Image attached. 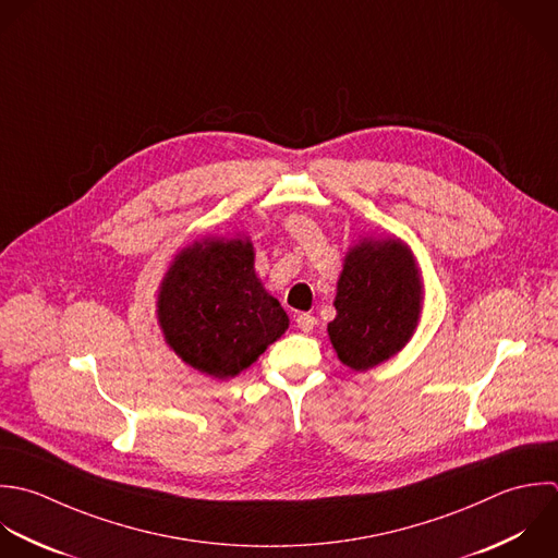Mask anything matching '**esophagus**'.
Instances as JSON below:
<instances>
[{"label":"esophagus","instance_id":"esophagus-1","mask_svg":"<svg viewBox=\"0 0 558 558\" xmlns=\"http://www.w3.org/2000/svg\"><path fill=\"white\" fill-rule=\"evenodd\" d=\"M295 324H298V328H300L302 332H311V330L315 328L317 319H315V315H311V313H300V315L295 317Z\"/></svg>","mask_w":558,"mask_h":558}]
</instances>
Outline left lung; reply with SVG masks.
Instances as JSON below:
<instances>
[{"mask_svg": "<svg viewBox=\"0 0 558 558\" xmlns=\"http://www.w3.org/2000/svg\"><path fill=\"white\" fill-rule=\"evenodd\" d=\"M422 302L420 271L398 241H363L343 265L337 284V317L328 324L339 359L365 372L391 359L411 339Z\"/></svg>", "mask_w": 558, "mask_h": 558, "instance_id": "8db88e82", "label": "left lung"}]
</instances>
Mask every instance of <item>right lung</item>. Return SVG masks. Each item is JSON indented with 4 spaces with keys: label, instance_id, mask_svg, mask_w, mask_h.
<instances>
[{
    "label": "right lung",
    "instance_id": "add662e5",
    "mask_svg": "<svg viewBox=\"0 0 558 558\" xmlns=\"http://www.w3.org/2000/svg\"><path fill=\"white\" fill-rule=\"evenodd\" d=\"M167 343L191 367L230 378L250 367L287 328L289 317L254 271L250 241H204L178 254L160 295Z\"/></svg>",
    "mask_w": 558,
    "mask_h": 558
}]
</instances>
